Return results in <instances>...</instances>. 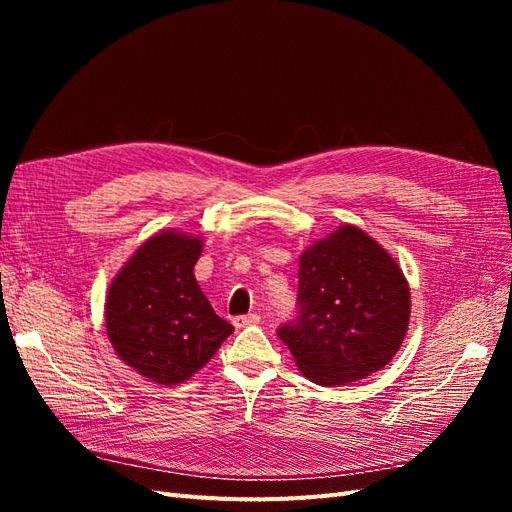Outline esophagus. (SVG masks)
Listing matches in <instances>:
<instances>
[{"instance_id": "esophagus-1", "label": "esophagus", "mask_w": 512, "mask_h": 512, "mask_svg": "<svg viewBox=\"0 0 512 512\" xmlns=\"http://www.w3.org/2000/svg\"><path fill=\"white\" fill-rule=\"evenodd\" d=\"M232 322H235L237 329H241V327H247V324H258L260 316L258 314H245V316H237Z\"/></svg>"}]
</instances>
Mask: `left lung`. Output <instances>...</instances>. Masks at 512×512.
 Instances as JSON below:
<instances>
[{"instance_id":"obj_1","label":"left lung","mask_w":512,"mask_h":512,"mask_svg":"<svg viewBox=\"0 0 512 512\" xmlns=\"http://www.w3.org/2000/svg\"><path fill=\"white\" fill-rule=\"evenodd\" d=\"M410 288L397 262L356 226L301 256L297 314L277 329L303 376L320 386L361 380L399 350Z\"/></svg>"}]
</instances>
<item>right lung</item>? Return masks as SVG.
<instances>
[{"label":"right lung","instance_id":"obj_1","mask_svg":"<svg viewBox=\"0 0 512 512\" xmlns=\"http://www.w3.org/2000/svg\"><path fill=\"white\" fill-rule=\"evenodd\" d=\"M203 241L160 232L138 247L106 297V331L115 352L158 384L185 382L235 331L213 312L194 265Z\"/></svg>","mask_w":512,"mask_h":512}]
</instances>
